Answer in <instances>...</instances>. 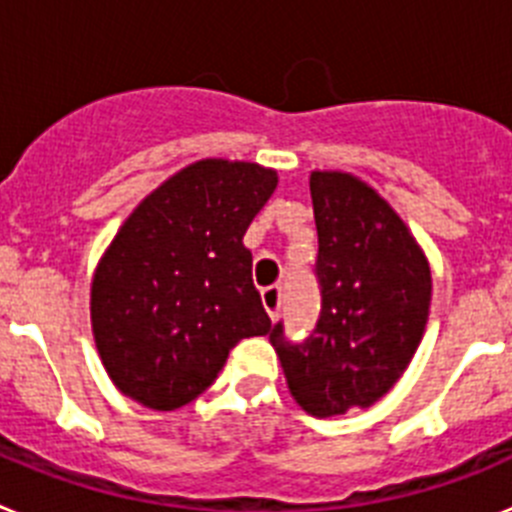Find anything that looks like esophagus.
Wrapping results in <instances>:
<instances>
[{"label": "esophagus", "instance_id": "esophagus-1", "mask_svg": "<svg viewBox=\"0 0 512 512\" xmlns=\"http://www.w3.org/2000/svg\"><path fill=\"white\" fill-rule=\"evenodd\" d=\"M261 302H264L269 318L277 320L279 310H282V287H266L264 292H261Z\"/></svg>", "mask_w": 512, "mask_h": 512}]
</instances>
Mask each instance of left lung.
<instances>
[{
  "label": "left lung",
  "mask_w": 512,
  "mask_h": 512,
  "mask_svg": "<svg viewBox=\"0 0 512 512\" xmlns=\"http://www.w3.org/2000/svg\"><path fill=\"white\" fill-rule=\"evenodd\" d=\"M320 318L305 343L269 341L289 395L315 418L369 408L392 390L423 338L431 266L377 189L346 171H312Z\"/></svg>",
  "instance_id": "obj_1"
}]
</instances>
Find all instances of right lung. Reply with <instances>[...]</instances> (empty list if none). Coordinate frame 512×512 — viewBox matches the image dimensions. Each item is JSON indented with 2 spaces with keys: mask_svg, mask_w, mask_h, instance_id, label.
<instances>
[{
  "mask_svg": "<svg viewBox=\"0 0 512 512\" xmlns=\"http://www.w3.org/2000/svg\"><path fill=\"white\" fill-rule=\"evenodd\" d=\"M274 169L202 158L140 202L92 279V333L112 384L176 410L215 382L230 348L271 320L243 235L277 189Z\"/></svg>",
  "mask_w": 512,
  "mask_h": 512,
  "instance_id": "add662e5",
  "label": "right lung"
}]
</instances>
